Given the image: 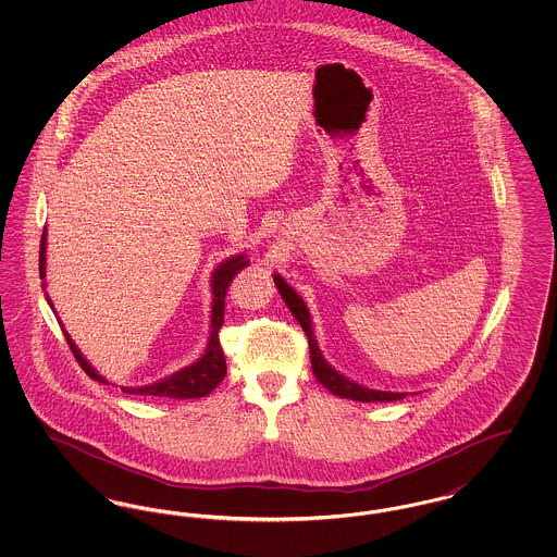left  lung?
Segmentation results:
<instances>
[{"label":"left lung","instance_id":"1","mask_svg":"<svg viewBox=\"0 0 557 557\" xmlns=\"http://www.w3.org/2000/svg\"><path fill=\"white\" fill-rule=\"evenodd\" d=\"M273 280H275V286H277V290L282 294V298L286 300L292 315L298 319V323L302 325V330H305V334H307V338H309L311 368H313L315 377H318L319 382H321L327 391H332V393L338 395V397L352 398V400H361V403H371V400H398V398L407 397L405 393L371 391V388H366V386H361V384L350 382L348 377L341 375L332 366H327L325 359H323L321 352H319L318 341H315L313 330H311V315H309V311H307L302 298H300L296 292L292 290L290 286L284 282V277L273 275Z\"/></svg>","mask_w":557,"mask_h":557}]
</instances>
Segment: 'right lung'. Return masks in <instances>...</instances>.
Here are the masks:
<instances>
[{
	"instance_id": "1",
	"label": "right lung",
	"mask_w": 557,
	"mask_h": 557,
	"mask_svg": "<svg viewBox=\"0 0 557 557\" xmlns=\"http://www.w3.org/2000/svg\"><path fill=\"white\" fill-rule=\"evenodd\" d=\"M246 265H248V261L244 259V255H238V257H232L225 263H221L212 273V330L209 346H207V352L202 355V359H198L194 366H189L186 370H180L177 373L160 380L157 384L141 386V388H123V393L157 398H200L207 397L219 386V382L227 373L225 355H223V348L219 343V330L223 325V315H225V292H227V286L232 284L234 275ZM39 275H41V280L46 277V232L41 236V246H39ZM46 298L52 305L48 292H46ZM62 332H64V338L71 346L75 359L79 361L83 371L91 380L108 384L107 380L100 373H96V370L83 359L79 348L69 338L66 330H62Z\"/></svg>"
}]
</instances>
